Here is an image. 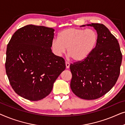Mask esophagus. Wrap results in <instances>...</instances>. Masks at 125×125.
<instances>
[{"label": "esophagus", "mask_w": 125, "mask_h": 125, "mask_svg": "<svg viewBox=\"0 0 125 125\" xmlns=\"http://www.w3.org/2000/svg\"><path fill=\"white\" fill-rule=\"evenodd\" d=\"M65 65H66V69H68V68H69V66H70V64L67 61H66L65 62Z\"/></svg>", "instance_id": "obj_1"}]
</instances>
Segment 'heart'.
Segmentation results:
<instances>
[{
    "instance_id": "b5f03b06",
    "label": "heart",
    "mask_w": 125,
    "mask_h": 125,
    "mask_svg": "<svg viewBox=\"0 0 125 125\" xmlns=\"http://www.w3.org/2000/svg\"><path fill=\"white\" fill-rule=\"evenodd\" d=\"M98 39V33L93 29L69 28L61 31L58 39L52 40L51 48L57 56H62L68 48L70 57L76 61H81L95 49Z\"/></svg>"
}]
</instances>
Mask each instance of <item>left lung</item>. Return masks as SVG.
Listing matches in <instances>:
<instances>
[{
  "label": "left lung",
  "instance_id": "obj_1",
  "mask_svg": "<svg viewBox=\"0 0 125 125\" xmlns=\"http://www.w3.org/2000/svg\"><path fill=\"white\" fill-rule=\"evenodd\" d=\"M98 35V42L90 55L83 61L70 65L73 93L83 100H95L107 93L115 84L122 55L117 39L104 24L92 23Z\"/></svg>",
  "mask_w": 125,
  "mask_h": 125
}]
</instances>
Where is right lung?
<instances>
[{"label": "right lung", "instance_id": "1", "mask_svg": "<svg viewBox=\"0 0 125 125\" xmlns=\"http://www.w3.org/2000/svg\"><path fill=\"white\" fill-rule=\"evenodd\" d=\"M54 31L27 25L15 32L7 45V75L14 91L24 98L36 101L45 98L65 69L64 59L52 52Z\"/></svg>", "mask_w": 125, "mask_h": 125}]
</instances>
